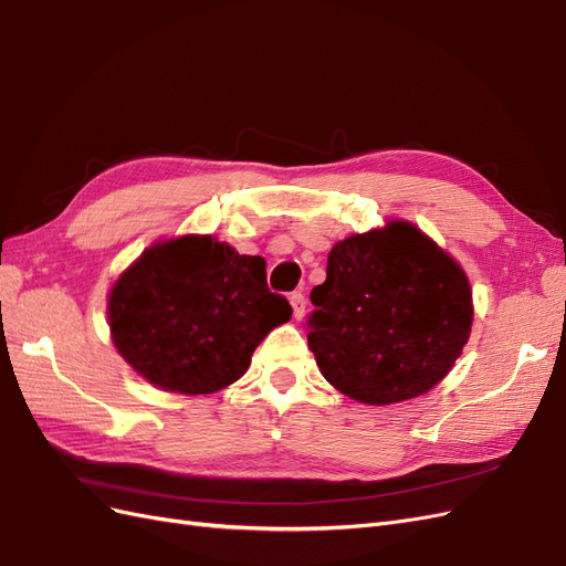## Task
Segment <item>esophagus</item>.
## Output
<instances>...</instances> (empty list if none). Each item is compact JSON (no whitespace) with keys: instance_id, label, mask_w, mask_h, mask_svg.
<instances>
[{"instance_id":"obj_1","label":"esophagus","mask_w":566,"mask_h":566,"mask_svg":"<svg viewBox=\"0 0 566 566\" xmlns=\"http://www.w3.org/2000/svg\"><path fill=\"white\" fill-rule=\"evenodd\" d=\"M289 301H291V307H294V317L303 319L305 317V296L301 294V291H294V294L289 296Z\"/></svg>"}]
</instances>
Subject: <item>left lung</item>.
Segmentation results:
<instances>
[{
  "instance_id": "1",
  "label": "left lung",
  "mask_w": 566,
  "mask_h": 566,
  "mask_svg": "<svg viewBox=\"0 0 566 566\" xmlns=\"http://www.w3.org/2000/svg\"><path fill=\"white\" fill-rule=\"evenodd\" d=\"M307 345L322 376L355 402L386 407L432 390L470 338L472 289L459 261L409 221L336 242Z\"/></svg>"
}]
</instances>
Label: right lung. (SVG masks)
Masks as SVG:
<instances>
[{"label":"right lung","mask_w":566,"mask_h":566,"mask_svg":"<svg viewBox=\"0 0 566 566\" xmlns=\"http://www.w3.org/2000/svg\"><path fill=\"white\" fill-rule=\"evenodd\" d=\"M291 319L261 256L211 234L157 240L107 294L117 353L155 388L211 395L242 378L259 343Z\"/></svg>","instance_id":"add662e5"}]
</instances>
